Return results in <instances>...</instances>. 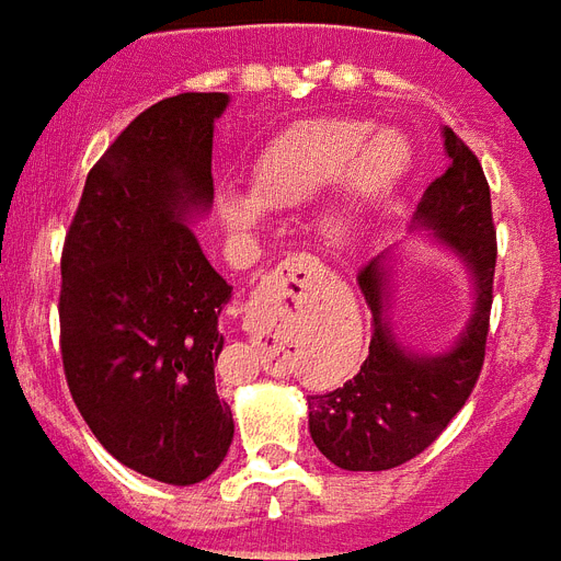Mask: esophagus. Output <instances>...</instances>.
<instances>
[{"label":"esophagus","mask_w":561,"mask_h":561,"mask_svg":"<svg viewBox=\"0 0 561 561\" xmlns=\"http://www.w3.org/2000/svg\"><path fill=\"white\" fill-rule=\"evenodd\" d=\"M322 276V265H317L311 256H294L285 259L276 273L271 276V288L262 290L256 296V311L250 313L244 320L253 336H262V317L259 313H273V311H290L294 305L302 302V296L313 288V282Z\"/></svg>","instance_id":"obj_1"}]
</instances>
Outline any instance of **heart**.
Wrapping results in <instances>:
<instances>
[{
	"label": "heart",
	"instance_id": "b5f03b06",
	"mask_svg": "<svg viewBox=\"0 0 561 561\" xmlns=\"http://www.w3.org/2000/svg\"><path fill=\"white\" fill-rule=\"evenodd\" d=\"M412 144L403 131L377 129L366 117H313L276 135L253 163V195L221 190L218 216L233 236L256 233L267 209H285L340 181L325 218L331 241L352 239L368 207L412 170Z\"/></svg>",
	"mask_w": 561,
	"mask_h": 561
}]
</instances>
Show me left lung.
Wrapping results in <instances>:
<instances>
[{
    "label": "left lung",
    "instance_id": "obj_1",
    "mask_svg": "<svg viewBox=\"0 0 561 561\" xmlns=\"http://www.w3.org/2000/svg\"><path fill=\"white\" fill-rule=\"evenodd\" d=\"M449 167L423 193L414 225L432 230L470 267L476 302L458 343L444 354H414L389 322V256L371 259L357 285L371 308V343L357 375L308 398V430L340 470L383 472L412 461L461 412L484 366L495 276V227L484 170L453 129H444Z\"/></svg>",
    "mask_w": 561,
    "mask_h": 561
}]
</instances>
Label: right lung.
I'll return each mask as SVG.
<instances>
[{"instance_id": "1", "label": "right lung", "mask_w": 561, "mask_h": 561, "mask_svg": "<svg viewBox=\"0 0 561 561\" xmlns=\"http://www.w3.org/2000/svg\"><path fill=\"white\" fill-rule=\"evenodd\" d=\"M225 91L140 112L91 167L62 244L59 348L68 391L117 461L198 484L233 444L216 391L227 285L190 221L213 204V126Z\"/></svg>"}]
</instances>
